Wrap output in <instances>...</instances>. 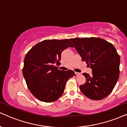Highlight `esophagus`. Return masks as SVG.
I'll return each mask as SVG.
<instances>
[{"instance_id": "34e87169", "label": "esophagus", "mask_w": 127, "mask_h": 127, "mask_svg": "<svg viewBox=\"0 0 127 127\" xmlns=\"http://www.w3.org/2000/svg\"><path fill=\"white\" fill-rule=\"evenodd\" d=\"M75 73L76 76H79V75H80V73H78V72H75Z\"/></svg>"}]
</instances>
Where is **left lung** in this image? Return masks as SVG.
<instances>
[{
  "mask_svg": "<svg viewBox=\"0 0 127 127\" xmlns=\"http://www.w3.org/2000/svg\"><path fill=\"white\" fill-rule=\"evenodd\" d=\"M82 60L92 69L84 73L86 82L79 87L88 98L101 100L113 90L120 76V58L114 45L99 37L71 39Z\"/></svg>",
  "mask_w": 127,
  "mask_h": 127,
  "instance_id": "obj_1",
  "label": "left lung"
}]
</instances>
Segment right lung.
<instances>
[{
	"instance_id": "add662e5",
	"label": "right lung",
	"mask_w": 127,
	"mask_h": 127,
	"mask_svg": "<svg viewBox=\"0 0 127 127\" xmlns=\"http://www.w3.org/2000/svg\"><path fill=\"white\" fill-rule=\"evenodd\" d=\"M73 47L69 39L45 40L33 46L26 54L23 68L28 88L40 101L51 102L60 98L66 82L75 75L72 70L61 71L56 64L61 53Z\"/></svg>"
}]
</instances>
